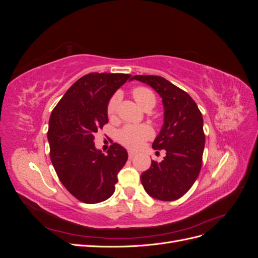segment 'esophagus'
<instances>
[{
    "mask_svg": "<svg viewBox=\"0 0 258 258\" xmlns=\"http://www.w3.org/2000/svg\"><path fill=\"white\" fill-rule=\"evenodd\" d=\"M128 156H129V158L131 159V158H134L135 156H136V152H132V151H129L128 152Z\"/></svg>",
    "mask_w": 258,
    "mask_h": 258,
    "instance_id": "esophagus-1",
    "label": "esophagus"
}]
</instances>
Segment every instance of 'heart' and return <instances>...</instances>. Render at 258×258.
Masks as SVG:
<instances>
[{"mask_svg":"<svg viewBox=\"0 0 258 258\" xmlns=\"http://www.w3.org/2000/svg\"><path fill=\"white\" fill-rule=\"evenodd\" d=\"M132 96L136 100L138 105L144 108L147 104H155V96L154 93L145 87H137L132 91ZM119 97L118 95H115L108 101L107 104V115L110 118L115 116L117 104H118ZM153 136V130L150 126L147 124H140V126H132V124H128V126H124L122 129L119 130L118 136L117 139L118 141L128 148H137L141 147L144 141L152 138Z\"/></svg>","mask_w":258,"mask_h":258,"instance_id":"obj_1","label":"heart"}]
</instances>
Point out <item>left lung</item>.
Here are the masks:
<instances>
[{
    "mask_svg": "<svg viewBox=\"0 0 258 258\" xmlns=\"http://www.w3.org/2000/svg\"><path fill=\"white\" fill-rule=\"evenodd\" d=\"M144 83L162 99L163 124L153 143L154 150H165L160 162L152 160L141 174V183L151 197L173 201L189 190L196 181L205 150L204 118L188 93L161 76L135 75L130 81Z\"/></svg>",
    "mask_w": 258,
    "mask_h": 258,
    "instance_id": "8db88e82",
    "label": "left lung"
}]
</instances>
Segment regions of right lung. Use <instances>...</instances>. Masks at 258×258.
Listing matches in <instances>:
<instances>
[{
	"label": "right lung",
	"instance_id": "1",
	"mask_svg": "<svg viewBox=\"0 0 258 258\" xmlns=\"http://www.w3.org/2000/svg\"><path fill=\"white\" fill-rule=\"evenodd\" d=\"M130 74L90 73L76 81L53 108L48 128L50 159L66 188L85 204H99L115 191L117 174L128 159L113 143L104 155L95 134L108 122L107 104Z\"/></svg>",
	"mask_w": 258,
	"mask_h": 258
}]
</instances>
